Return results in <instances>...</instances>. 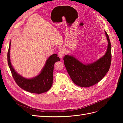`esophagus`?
Returning <instances> with one entry per match:
<instances>
[{"instance_id":"1","label":"esophagus","mask_w":123,"mask_h":123,"mask_svg":"<svg viewBox=\"0 0 123 123\" xmlns=\"http://www.w3.org/2000/svg\"><path fill=\"white\" fill-rule=\"evenodd\" d=\"M65 50H64V49H62V48H61V49H60L59 50L58 54L59 57H60V58H62V57L64 56V55L65 54Z\"/></svg>"}]
</instances>
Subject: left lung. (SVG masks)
Wrapping results in <instances>:
<instances>
[{
	"label": "left lung",
	"instance_id": "8db88e82",
	"mask_svg": "<svg viewBox=\"0 0 123 123\" xmlns=\"http://www.w3.org/2000/svg\"><path fill=\"white\" fill-rule=\"evenodd\" d=\"M108 46L103 56L96 62L84 64L73 56L66 55L64 64L73 83L81 87H88L98 83L109 70L111 62V46L108 35L105 31Z\"/></svg>",
	"mask_w": 123,
	"mask_h": 123
}]
</instances>
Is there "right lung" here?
<instances>
[{
    "mask_svg": "<svg viewBox=\"0 0 123 123\" xmlns=\"http://www.w3.org/2000/svg\"><path fill=\"white\" fill-rule=\"evenodd\" d=\"M10 48L11 41L8 52V62L14 80L18 86L32 93L40 94L49 90L53 84L54 64L56 62L60 61L57 55L53 54L47 59L45 65L38 75L31 79H27L18 74L11 64Z\"/></svg>",
    "mask_w": 123,
    "mask_h": 123,
    "instance_id": "1",
    "label": "right lung"
}]
</instances>
